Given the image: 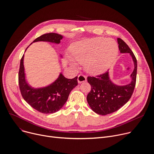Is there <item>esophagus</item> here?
<instances>
[{"mask_svg": "<svg viewBox=\"0 0 154 154\" xmlns=\"http://www.w3.org/2000/svg\"><path fill=\"white\" fill-rule=\"evenodd\" d=\"M77 81L79 83H82V82H84L87 81V77L84 75H82V74H80L78 76V79H77Z\"/></svg>", "mask_w": 154, "mask_h": 154, "instance_id": "obj_1", "label": "esophagus"}]
</instances>
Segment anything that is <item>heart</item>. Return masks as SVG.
<instances>
[{
	"instance_id": "heart-1",
	"label": "heart",
	"mask_w": 154,
	"mask_h": 154,
	"mask_svg": "<svg viewBox=\"0 0 154 154\" xmlns=\"http://www.w3.org/2000/svg\"><path fill=\"white\" fill-rule=\"evenodd\" d=\"M72 59L85 64L86 71L91 75L105 72L114 62L119 53L116 41L103 37H97L79 41L71 45ZM71 64H76L71 60Z\"/></svg>"
}]
</instances>
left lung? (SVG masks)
Returning a JSON list of instances; mask_svg holds the SVG:
<instances>
[{
	"label": "left lung",
	"mask_w": 154,
	"mask_h": 154,
	"mask_svg": "<svg viewBox=\"0 0 154 154\" xmlns=\"http://www.w3.org/2000/svg\"><path fill=\"white\" fill-rule=\"evenodd\" d=\"M120 53H128L134 61V69L131 75L132 80L124 86L116 85L110 81L109 72L96 75L88 76L87 81L91 89L88 94L87 100L91 109L97 114L105 116L118 110L127 103L134 91L137 74V60L128 45L120 38H117Z\"/></svg>",
	"instance_id": "8db88e82"
}]
</instances>
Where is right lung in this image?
<instances>
[{
    "label": "right lung",
    "mask_w": 154,
    "mask_h": 154,
    "mask_svg": "<svg viewBox=\"0 0 154 154\" xmlns=\"http://www.w3.org/2000/svg\"><path fill=\"white\" fill-rule=\"evenodd\" d=\"M62 38L60 34L48 33L37 37L33 42L44 41L60 44ZM23 60L24 54L21 59L18 73L19 87L23 99L41 113L52 114L60 110L67 101L70 92L78 85L77 77L69 79L60 74L57 80L51 85L44 88H33L25 80Z\"/></svg>",
    "instance_id": "1"
}]
</instances>
